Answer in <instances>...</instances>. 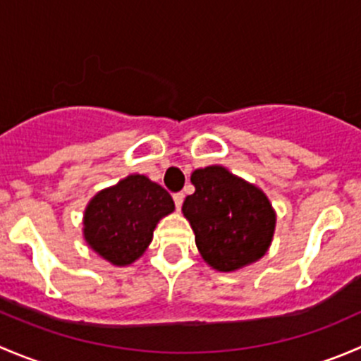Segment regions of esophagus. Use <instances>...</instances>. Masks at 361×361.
I'll use <instances>...</instances> for the list:
<instances>
[{"mask_svg": "<svg viewBox=\"0 0 361 361\" xmlns=\"http://www.w3.org/2000/svg\"><path fill=\"white\" fill-rule=\"evenodd\" d=\"M183 199H185V195L181 194H174L173 195V201H174V206H176V209H181V204H183Z\"/></svg>", "mask_w": 361, "mask_h": 361, "instance_id": "esophagus-1", "label": "esophagus"}]
</instances>
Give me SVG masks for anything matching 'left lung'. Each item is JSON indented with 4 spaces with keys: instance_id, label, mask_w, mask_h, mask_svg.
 <instances>
[{
    "instance_id": "8db88e82",
    "label": "left lung",
    "mask_w": 361,
    "mask_h": 361,
    "mask_svg": "<svg viewBox=\"0 0 361 361\" xmlns=\"http://www.w3.org/2000/svg\"><path fill=\"white\" fill-rule=\"evenodd\" d=\"M190 181L195 192L181 211L202 260L218 272L260 260L276 231V211L264 190L218 164L195 169Z\"/></svg>"
}]
</instances>
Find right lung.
I'll return each instance as SVG.
<instances>
[{"label":"right lung","instance_id":"add662e5","mask_svg":"<svg viewBox=\"0 0 361 361\" xmlns=\"http://www.w3.org/2000/svg\"><path fill=\"white\" fill-rule=\"evenodd\" d=\"M173 211V197L159 183L129 174L87 204L83 239L103 260L126 267L147 251L157 224Z\"/></svg>","mask_w":361,"mask_h":361}]
</instances>
